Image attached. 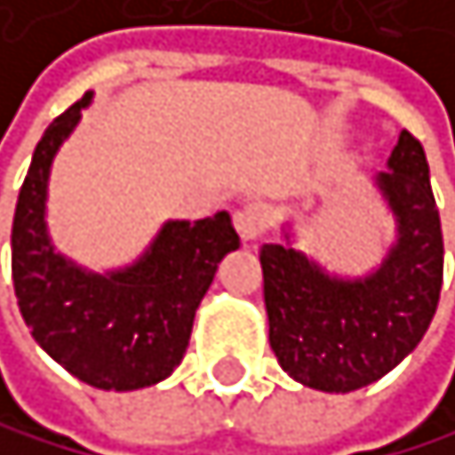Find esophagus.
<instances>
[{
    "label": "esophagus",
    "mask_w": 455,
    "mask_h": 455,
    "mask_svg": "<svg viewBox=\"0 0 455 455\" xmlns=\"http://www.w3.org/2000/svg\"><path fill=\"white\" fill-rule=\"evenodd\" d=\"M235 226L243 240H254L268 232L272 226V206L263 201H249L235 212Z\"/></svg>",
    "instance_id": "1"
}]
</instances>
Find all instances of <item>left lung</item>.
Segmentation results:
<instances>
[{"label": "left lung", "instance_id": "8db88e82", "mask_svg": "<svg viewBox=\"0 0 455 455\" xmlns=\"http://www.w3.org/2000/svg\"><path fill=\"white\" fill-rule=\"evenodd\" d=\"M379 172L399 243L377 275L342 283L280 243L260 246L268 342L308 387L348 394L377 382L419 346L442 291L444 243L419 138L408 130Z\"/></svg>", "mask_w": 455, "mask_h": 455}]
</instances>
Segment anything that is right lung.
Masks as SVG:
<instances>
[{
    "label": "right lung",
    "mask_w": 455,
    "mask_h": 455,
    "mask_svg": "<svg viewBox=\"0 0 455 455\" xmlns=\"http://www.w3.org/2000/svg\"><path fill=\"white\" fill-rule=\"evenodd\" d=\"M90 92L44 130L19 189L11 272L33 339L82 382L101 391H135L166 379L189 346L223 254L240 246L226 212L195 223H166L141 263L95 277L50 249L44 192L59 144L76 127Z\"/></svg>",
    "instance_id": "1"
}]
</instances>
